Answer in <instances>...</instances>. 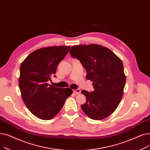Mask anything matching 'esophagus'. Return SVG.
Listing matches in <instances>:
<instances>
[{
	"label": "esophagus",
	"mask_w": 150,
	"mask_h": 150,
	"mask_svg": "<svg viewBox=\"0 0 150 150\" xmlns=\"http://www.w3.org/2000/svg\"><path fill=\"white\" fill-rule=\"evenodd\" d=\"M74 93L75 94H76V95H79V94H80L81 93V90L80 89H76V90H74Z\"/></svg>",
	"instance_id": "obj_1"
}]
</instances>
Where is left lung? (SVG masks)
Masks as SVG:
<instances>
[{
  "instance_id": "1",
  "label": "left lung",
  "mask_w": 150,
  "mask_h": 150,
  "mask_svg": "<svg viewBox=\"0 0 150 150\" xmlns=\"http://www.w3.org/2000/svg\"><path fill=\"white\" fill-rule=\"evenodd\" d=\"M86 69V78L93 82L95 90H82L86 103L81 105L90 118L101 120L110 116L118 106L126 83L123 62L108 47L96 44L76 45L69 51Z\"/></svg>"
}]
</instances>
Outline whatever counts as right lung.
<instances>
[{
  "label": "right lung",
  "mask_w": 150,
  "mask_h": 150,
  "mask_svg": "<svg viewBox=\"0 0 150 150\" xmlns=\"http://www.w3.org/2000/svg\"><path fill=\"white\" fill-rule=\"evenodd\" d=\"M70 47H42L30 53L21 63L19 78L21 97L28 110L40 119L51 120L57 115L66 99L73 93L70 88H57L47 83Z\"/></svg>",
  "instance_id": "1"
}]
</instances>
